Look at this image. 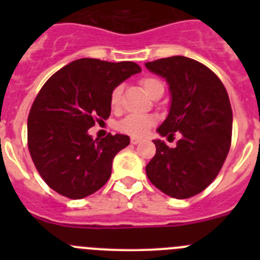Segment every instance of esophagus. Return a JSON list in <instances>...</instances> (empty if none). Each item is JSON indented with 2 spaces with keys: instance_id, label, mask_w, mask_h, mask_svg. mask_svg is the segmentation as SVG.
<instances>
[{
  "instance_id": "34e87169",
  "label": "esophagus",
  "mask_w": 260,
  "mask_h": 260,
  "mask_svg": "<svg viewBox=\"0 0 260 260\" xmlns=\"http://www.w3.org/2000/svg\"><path fill=\"white\" fill-rule=\"evenodd\" d=\"M130 142H132L133 144H138V143H141V142H142V139H141V138L132 137V139H130Z\"/></svg>"
}]
</instances>
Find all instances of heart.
Returning <instances> with one entry per match:
<instances>
[{"label":"heart","instance_id":"b5f03b06","mask_svg":"<svg viewBox=\"0 0 260 260\" xmlns=\"http://www.w3.org/2000/svg\"><path fill=\"white\" fill-rule=\"evenodd\" d=\"M142 88L144 92L150 96L153 89L158 86H162V83L158 79L152 77L143 78L141 80ZM121 93H122V88L121 87H116L110 93V105L113 109H117L121 104ZM156 122V118L153 116H138V114H132L123 118L121 122L118 123V128L122 133L128 135H134V137H142L146 134Z\"/></svg>","mask_w":260,"mask_h":260}]
</instances>
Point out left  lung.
I'll return each mask as SVG.
<instances>
[{
    "label": "left lung",
    "mask_w": 260,
    "mask_h": 260,
    "mask_svg": "<svg viewBox=\"0 0 260 260\" xmlns=\"http://www.w3.org/2000/svg\"><path fill=\"white\" fill-rule=\"evenodd\" d=\"M146 68L167 80L171 93L169 113L157 133L182 135L174 148L153 141L156 153L147 177L172 198H190L215 180L229 152L233 113L228 92L213 71L187 57L146 62Z\"/></svg>",
    "instance_id": "left-lung-1"
}]
</instances>
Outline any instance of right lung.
<instances>
[{
    "label": "right lung",
    "instance_id": "1",
    "mask_svg": "<svg viewBox=\"0 0 260 260\" xmlns=\"http://www.w3.org/2000/svg\"><path fill=\"white\" fill-rule=\"evenodd\" d=\"M142 69L130 61L80 58L53 74L36 96L27 122L28 150L41 178L70 199L93 194L130 144L122 134L93 139L88 128L110 114V93Z\"/></svg>",
    "mask_w": 260,
    "mask_h": 260
}]
</instances>
